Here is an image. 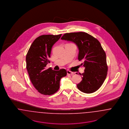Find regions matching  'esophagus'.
<instances>
[{
    "instance_id": "34e87169",
    "label": "esophagus",
    "mask_w": 129,
    "mask_h": 129,
    "mask_svg": "<svg viewBox=\"0 0 129 129\" xmlns=\"http://www.w3.org/2000/svg\"><path fill=\"white\" fill-rule=\"evenodd\" d=\"M67 73L68 74H69V75H73L74 74V73L72 72H71L70 71H69V70H67Z\"/></svg>"
}]
</instances>
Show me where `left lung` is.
Wrapping results in <instances>:
<instances>
[{"mask_svg":"<svg viewBox=\"0 0 129 129\" xmlns=\"http://www.w3.org/2000/svg\"><path fill=\"white\" fill-rule=\"evenodd\" d=\"M61 39L76 44L79 50L78 59L83 61L80 66L85 67V72L80 74L82 80L77 85V88L86 93L95 92L104 83L108 71L106 54L101 43L83 32L67 33Z\"/></svg>","mask_w":129,"mask_h":129,"instance_id":"1","label":"left lung"}]
</instances>
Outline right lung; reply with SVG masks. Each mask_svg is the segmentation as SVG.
<instances>
[{
	"label": "right lung",
	"instance_id": "obj_1",
	"mask_svg": "<svg viewBox=\"0 0 129 129\" xmlns=\"http://www.w3.org/2000/svg\"><path fill=\"white\" fill-rule=\"evenodd\" d=\"M61 35H43L38 37L31 45L26 56V68L31 82L38 92L45 95L57 92L61 78L67 75L64 69L56 71L46 68L50 62L52 47Z\"/></svg>",
	"mask_w": 129,
	"mask_h": 129
}]
</instances>
